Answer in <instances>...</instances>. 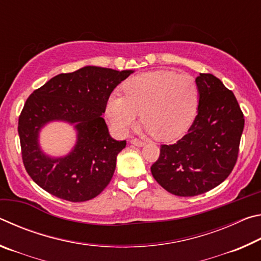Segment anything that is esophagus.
I'll return each mask as SVG.
<instances>
[{
	"instance_id": "obj_1",
	"label": "esophagus",
	"mask_w": 261,
	"mask_h": 261,
	"mask_svg": "<svg viewBox=\"0 0 261 261\" xmlns=\"http://www.w3.org/2000/svg\"><path fill=\"white\" fill-rule=\"evenodd\" d=\"M131 144L135 145V146H138V147H141V146H144V145H145L144 141H141L139 139H136V138L131 139Z\"/></svg>"
}]
</instances>
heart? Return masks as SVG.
I'll list each match as a JSON object with an SVG mask.
<instances>
[{
	"label": "heart",
	"mask_w": 261,
	"mask_h": 261,
	"mask_svg": "<svg viewBox=\"0 0 261 261\" xmlns=\"http://www.w3.org/2000/svg\"><path fill=\"white\" fill-rule=\"evenodd\" d=\"M198 101L199 92L192 77L156 70L127 81L124 96L110 95L106 115L113 129L125 135L136 125L141 113L145 131L158 139L171 140L188 130L197 113Z\"/></svg>",
	"instance_id": "obj_1"
}]
</instances>
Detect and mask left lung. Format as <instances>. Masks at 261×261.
Returning a JSON list of instances; mask_svg holds the SVG:
<instances>
[{"instance_id": "obj_1", "label": "left lung", "mask_w": 261, "mask_h": 261, "mask_svg": "<svg viewBox=\"0 0 261 261\" xmlns=\"http://www.w3.org/2000/svg\"><path fill=\"white\" fill-rule=\"evenodd\" d=\"M197 116L177 143L162 145L153 177L168 192L193 197L218 187L237 161L244 115L235 95L219 78L200 73Z\"/></svg>"}]
</instances>
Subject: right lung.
<instances>
[{
  "instance_id": "right-lung-1",
  "label": "right lung",
  "mask_w": 261,
  "mask_h": 261,
  "mask_svg": "<svg viewBox=\"0 0 261 261\" xmlns=\"http://www.w3.org/2000/svg\"><path fill=\"white\" fill-rule=\"evenodd\" d=\"M134 70L86 65L53 77L26 100L18 121L25 169L45 191L72 202L93 199L112 179L125 140L109 135L102 117L109 95ZM53 121L72 125L76 143L68 154L43 151L40 132Z\"/></svg>"
}]
</instances>
